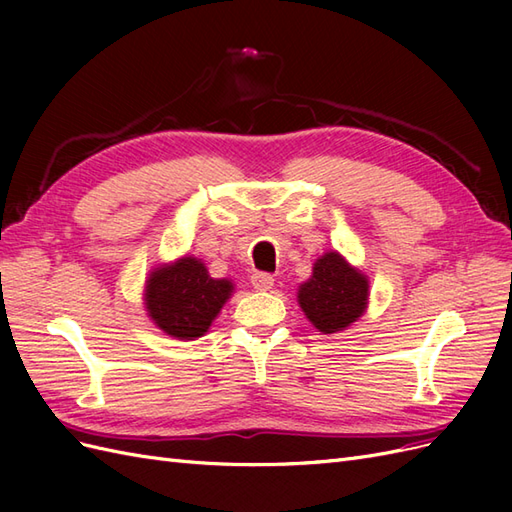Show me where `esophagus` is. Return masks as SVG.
I'll return each instance as SVG.
<instances>
[{
  "label": "esophagus",
  "mask_w": 512,
  "mask_h": 512,
  "mask_svg": "<svg viewBox=\"0 0 512 512\" xmlns=\"http://www.w3.org/2000/svg\"><path fill=\"white\" fill-rule=\"evenodd\" d=\"M273 282H275L273 275H269V273H262V271L252 273V286L256 290H269L273 286Z\"/></svg>",
  "instance_id": "esophagus-1"
}]
</instances>
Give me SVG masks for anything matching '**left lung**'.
Here are the masks:
<instances>
[{"label":"left lung","instance_id":"obj_1","mask_svg":"<svg viewBox=\"0 0 512 512\" xmlns=\"http://www.w3.org/2000/svg\"><path fill=\"white\" fill-rule=\"evenodd\" d=\"M369 297L367 277L337 252L316 260L314 273L299 288V305L322 333H337L363 316Z\"/></svg>","mask_w":512,"mask_h":512}]
</instances>
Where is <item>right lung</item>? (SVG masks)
<instances>
[{
	"label": "right lung",
	"instance_id": "right-lung-1",
	"mask_svg": "<svg viewBox=\"0 0 512 512\" xmlns=\"http://www.w3.org/2000/svg\"><path fill=\"white\" fill-rule=\"evenodd\" d=\"M230 292L228 280H213L203 262L185 256L149 275L145 305L164 333L194 339L207 333Z\"/></svg>",
	"mask_w": 512,
	"mask_h": 512
}]
</instances>
